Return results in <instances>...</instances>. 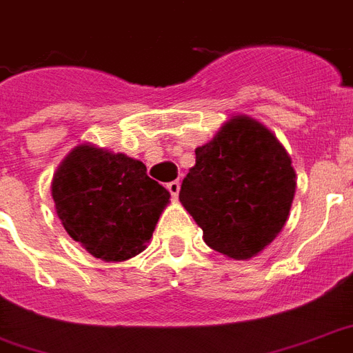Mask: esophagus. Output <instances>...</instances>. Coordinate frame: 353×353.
Returning <instances> with one entry per match:
<instances>
[{
    "mask_svg": "<svg viewBox=\"0 0 353 353\" xmlns=\"http://www.w3.org/2000/svg\"><path fill=\"white\" fill-rule=\"evenodd\" d=\"M179 188H181V183L179 181H170V183H166V190L172 194V198L176 199L177 196H179Z\"/></svg>",
    "mask_w": 353,
    "mask_h": 353,
    "instance_id": "1",
    "label": "esophagus"
}]
</instances>
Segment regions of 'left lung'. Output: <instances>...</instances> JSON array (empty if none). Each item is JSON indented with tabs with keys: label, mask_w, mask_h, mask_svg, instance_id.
<instances>
[{
	"label": "left lung",
	"mask_w": 353,
	"mask_h": 353,
	"mask_svg": "<svg viewBox=\"0 0 353 353\" xmlns=\"http://www.w3.org/2000/svg\"><path fill=\"white\" fill-rule=\"evenodd\" d=\"M295 188L291 157L279 139L254 119L236 115L196 148L179 201L210 249L249 260L282 231Z\"/></svg>",
	"instance_id": "1"
}]
</instances>
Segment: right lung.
<instances>
[{
    "label": "right lung",
    "mask_w": 353,
    "mask_h": 353,
    "mask_svg": "<svg viewBox=\"0 0 353 353\" xmlns=\"http://www.w3.org/2000/svg\"><path fill=\"white\" fill-rule=\"evenodd\" d=\"M51 194L68 234L106 262L143 252L170 199L141 161L93 144L69 152L52 177Z\"/></svg>",
    "instance_id": "right-lung-1"
}]
</instances>
